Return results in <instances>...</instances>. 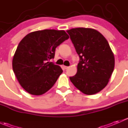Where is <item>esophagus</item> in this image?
Masks as SVG:
<instances>
[{"instance_id":"1","label":"esophagus","mask_w":128,"mask_h":128,"mask_svg":"<svg viewBox=\"0 0 128 128\" xmlns=\"http://www.w3.org/2000/svg\"><path fill=\"white\" fill-rule=\"evenodd\" d=\"M63 68H64L65 69H67L69 68V66H63Z\"/></svg>"}]
</instances>
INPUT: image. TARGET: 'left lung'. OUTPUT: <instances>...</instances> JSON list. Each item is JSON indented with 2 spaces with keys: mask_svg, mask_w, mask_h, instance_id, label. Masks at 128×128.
Listing matches in <instances>:
<instances>
[{
  "mask_svg": "<svg viewBox=\"0 0 128 128\" xmlns=\"http://www.w3.org/2000/svg\"><path fill=\"white\" fill-rule=\"evenodd\" d=\"M79 56L77 72L70 77L74 86L87 95L101 91L108 83L114 67V58L104 36L92 28L67 31Z\"/></svg>",
  "mask_w": 128,
  "mask_h": 128,
  "instance_id": "8db88e82",
  "label": "left lung"
}]
</instances>
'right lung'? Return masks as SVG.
<instances>
[{
    "label": "right lung",
    "mask_w": 128,
    "mask_h": 128,
    "mask_svg": "<svg viewBox=\"0 0 128 128\" xmlns=\"http://www.w3.org/2000/svg\"><path fill=\"white\" fill-rule=\"evenodd\" d=\"M64 30H44L29 33L18 44L12 60L13 70L22 87L40 95L56 83L63 70L52 62L55 50L69 38Z\"/></svg>",
    "instance_id": "add662e5"
}]
</instances>
